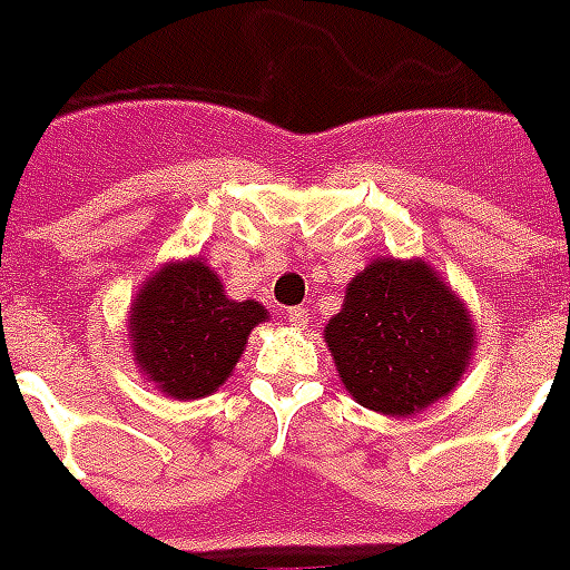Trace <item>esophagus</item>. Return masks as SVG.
<instances>
[{"label": "esophagus", "mask_w": 570, "mask_h": 570, "mask_svg": "<svg viewBox=\"0 0 570 570\" xmlns=\"http://www.w3.org/2000/svg\"><path fill=\"white\" fill-rule=\"evenodd\" d=\"M288 321L294 324V327H306V324H309V312L303 309V306H291Z\"/></svg>", "instance_id": "obj_1"}]
</instances>
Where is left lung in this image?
Returning a JSON list of instances; mask_svg holds the SVG:
<instances>
[{
    "label": "left lung",
    "instance_id": "left-lung-1",
    "mask_svg": "<svg viewBox=\"0 0 570 570\" xmlns=\"http://www.w3.org/2000/svg\"><path fill=\"white\" fill-rule=\"evenodd\" d=\"M324 342L345 391L391 417L453 393L478 348L463 297L421 258H372L348 282Z\"/></svg>",
    "mask_w": 570,
    "mask_h": 570
}]
</instances>
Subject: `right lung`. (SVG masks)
<instances>
[{
	"label": "right lung",
	"mask_w": 570,
	"mask_h": 570,
	"mask_svg": "<svg viewBox=\"0 0 570 570\" xmlns=\"http://www.w3.org/2000/svg\"><path fill=\"white\" fill-rule=\"evenodd\" d=\"M267 318L258 301H230L204 258L168 261L131 301L128 345L156 391L200 400L228 382L249 333Z\"/></svg>",
	"instance_id": "obj_1"
}]
</instances>
